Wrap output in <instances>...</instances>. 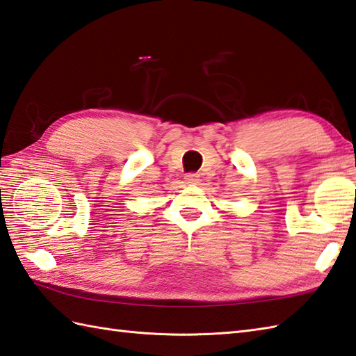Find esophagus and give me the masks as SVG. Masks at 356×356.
<instances>
[{"mask_svg": "<svg viewBox=\"0 0 356 356\" xmlns=\"http://www.w3.org/2000/svg\"><path fill=\"white\" fill-rule=\"evenodd\" d=\"M185 184L197 185L198 184V175H195V172H189V175L185 176Z\"/></svg>", "mask_w": 356, "mask_h": 356, "instance_id": "obj_1", "label": "esophagus"}]
</instances>
